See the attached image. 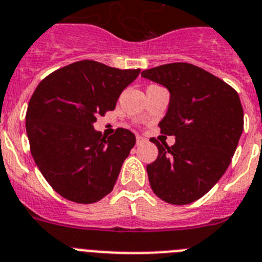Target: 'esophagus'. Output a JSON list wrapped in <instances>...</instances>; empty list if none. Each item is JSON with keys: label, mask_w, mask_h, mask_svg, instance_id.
<instances>
[{"label": "esophagus", "mask_w": 262, "mask_h": 262, "mask_svg": "<svg viewBox=\"0 0 262 262\" xmlns=\"http://www.w3.org/2000/svg\"><path fill=\"white\" fill-rule=\"evenodd\" d=\"M145 141H146V140H145L144 137H141V136H137V137H136V142H137V145L144 144Z\"/></svg>", "instance_id": "1"}]
</instances>
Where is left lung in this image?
I'll list each match as a JSON object with an SVG mask.
<instances>
[{
    "label": "left lung",
    "instance_id": "1",
    "mask_svg": "<svg viewBox=\"0 0 262 262\" xmlns=\"http://www.w3.org/2000/svg\"><path fill=\"white\" fill-rule=\"evenodd\" d=\"M170 91L161 133L175 144H159L146 166L154 194L170 204L192 203L207 194L228 169L244 128L238 93L222 79L190 63H169L141 72Z\"/></svg>",
    "mask_w": 262,
    "mask_h": 262
}]
</instances>
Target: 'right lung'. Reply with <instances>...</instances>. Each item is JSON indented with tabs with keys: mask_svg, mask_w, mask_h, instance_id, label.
<instances>
[{
	"mask_svg": "<svg viewBox=\"0 0 262 262\" xmlns=\"http://www.w3.org/2000/svg\"><path fill=\"white\" fill-rule=\"evenodd\" d=\"M140 71L85 59L59 68L38 84L27 105V137L38 169L59 195L91 204L113 190L136 137L117 128L106 138L93 124L116 108Z\"/></svg>",
	"mask_w": 262,
	"mask_h": 262,
	"instance_id": "right-lung-1",
	"label": "right lung"
}]
</instances>
